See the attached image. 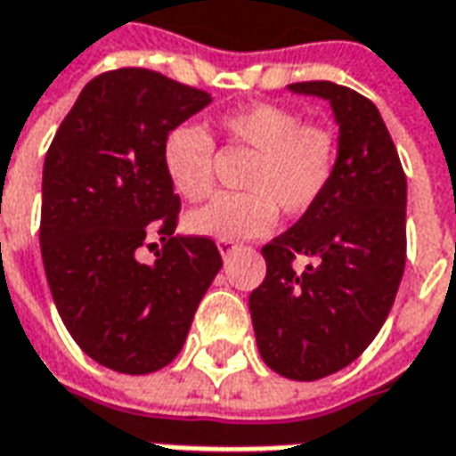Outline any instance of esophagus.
<instances>
[{
  "label": "esophagus",
  "mask_w": 456,
  "mask_h": 456,
  "mask_svg": "<svg viewBox=\"0 0 456 456\" xmlns=\"http://www.w3.org/2000/svg\"><path fill=\"white\" fill-rule=\"evenodd\" d=\"M218 250H221L223 258H228L231 253L238 250V243H235V240H218Z\"/></svg>",
  "instance_id": "34e87169"
}]
</instances>
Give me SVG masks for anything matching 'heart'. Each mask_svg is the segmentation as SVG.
Wrapping results in <instances>:
<instances>
[{
    "instance_id": "obj_1",
    "label": "heart",
    "mask_w": 456,
    "mask_h": 456,
    "mask_svg": "<svg viewBox=\"0 0 456 456\" xmlns=\"http://www.w3.org/2000/svg\"><path fill=\"white\" fill-rule=\"evenodd\" d=\"M228 148L253 150L243 175L246 192L213 198L192 210L185 228L195 235L240 240L268 233L278 218L304 216L326 195L338 167L341 142L331 125L304 120L298 110L273 102L228 110L218 118ZM163 167L170 185L198 203L213 191L216 142L195 125H178L163 140Z\"/></svg>"
}]
</instances>
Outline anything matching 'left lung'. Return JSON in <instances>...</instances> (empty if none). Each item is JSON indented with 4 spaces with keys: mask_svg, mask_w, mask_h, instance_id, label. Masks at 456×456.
<instances>
[{
    "mask_svg": "<svg viewBox=\"0 0 456 456\" xmlns=\"http://www.w3.org/2000/svg\"><path fill=\"white\" fill-rule=\"evenodd\" d=\"M289 87L331 102L341 155L326 195L264 246L265 278L248 306L264 362L316 381L359 359L392 311L406 264V175L369 97L326 79ZM298 255L314 264L296 272Z\"/></svg>",
    "mask_w": 456,
    "mask_h": 456,
    "instance_id": "left-lung-1",
    "label": "left lung"
}]
</instances>
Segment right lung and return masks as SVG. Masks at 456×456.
<instances>
[{
	"instance_id": "obj_1",
	"label": "right lung",
	"mask_w": 456,
	"mask_h": 456,
	"mask_svg": "<svg viewBox=\"0 0 456 456\" xmlns=\"http://www.w3.org/2000/svg\"><path fill=\"white\" fill-rule=\"evenodd\" d=\"M210 102L206 90L145 67L85 85L42 173L39 243L54 306L90 359L150 374L178 356L195 308L221 271L206 235L175 233L180 198L163 167L165 135ZM155 230V266L134 250Z\"/></svg>"
}]
</instances>
